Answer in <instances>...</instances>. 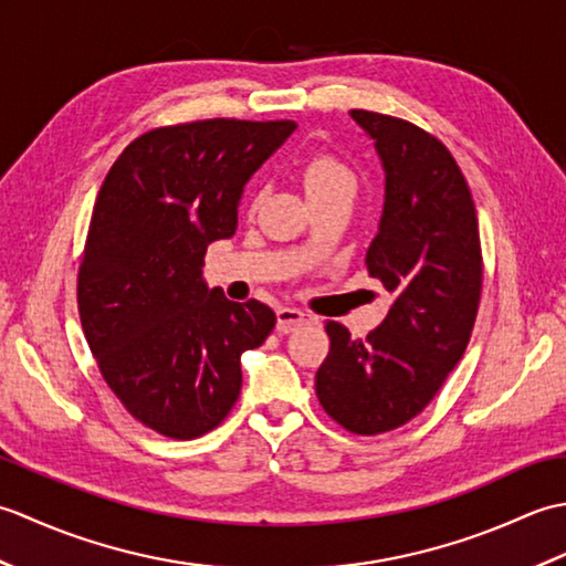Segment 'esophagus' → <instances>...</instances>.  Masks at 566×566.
I'll list each match as a JSON object with an SVG mask.
<instances>
[{"label":"esophagus","instance_id":"esophagus-1","mask_svg":"<svg viewBox=\"0 0 566 566\" xmlns=\"http://www.w3.org/2000/svg\"><path fill=\"white\" fill-rule=\"evenodd\" d=\"M311 321H314V318L304 314L302 308H290V306L276 308V331H280V333H292L296 328L306 326V323H311Z\"/></svg>","mask_w":566,"mask_h":566}]
</instances>
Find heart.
I'll return each instance as SVG.
<instances>
[{
	"mask_svg": "<svg viewBox=\"0 0 566 566\" xmlns=\"http://www.w3.org/2000/svg\"><path fill=\"white\" fill-rule=\"evenodd\" d=\"M302 185L308 201L318 197H353L357 189V177L350 167L340 160L328 158V155H318V158L308 160L302 170Z\"/></svg>",
	"mask_w": 566,
	"mask_h": 566,
	"instance_id": "heart-1",
	"label": "heart"
}]
</instances>
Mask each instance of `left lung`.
<instances>
[{
    "instance_id": "1",
    "label": "left lung",
    "mask_w": 566,
    "mask_h": 566,
    "mask_svg": "<svg viewBox=\"0 0 566 566\" xmlns=\"http://www.w3.org/2000/svg\"><path fill=\"white\" fill-rule=\"evenodd\" d=\"M353 122L375 140L384 209L367 270L394 294L367 338L328 321L318 401L357 436L408 423L460 363L482 296V245L464 175L438 138L401 118L365 109Z\"/></svg>"
}]
</instances>
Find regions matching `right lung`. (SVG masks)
<instances>
[{
    "label": "right lung",
    "instance_id": "1",
    "mask_svg": "<svg viewBox=\"0 0 566 566\" xmlns=\"http://www.w3.org/2000/svg\"><path fill=\"white\" fill-rule=\"evenodd\" d=\"M294 122L155 128L118 155L92 211L77 276L84 338L126 411L160 436L191 440L238 401L240 355L276 316L203 282V255L231 238L248 179Z\"/></svg>",
    "mask_w": 566,
    "mask_h": 566
}]
</instances>
